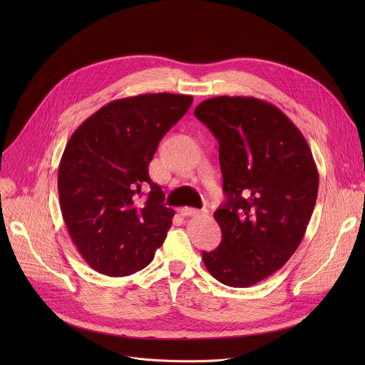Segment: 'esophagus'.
Wrapping results in <instances>:
<instances>
[{
	"label": "esophagus",
	"mask_w": 365,
	"mask_h": 365,
	"mask_svg": "<svg viewBox=\"0 0 365 365\" xmlns=\"http://www.w3.org/2000/svg\"><path fill=\"white\" fill-rule=\"evenodd\" d=\"M180 215H187V217H197V215H202L203 211H199V210H193V207H182V210H179Z\"/></svg>",
	"instance_id": "obj_1"
}]
</instances>
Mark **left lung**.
<instances>
[{"label": "left lung", "mask_w": 365, "mask_h": 365, "mask_svg": "<svg viewBox=\"0 0 365 365\" xmlns=\"http://www.w3.org/2000/svg\"><path fill=\"white\" fill-rule=\"evenodd\" d=\"M220 143L227 202L214 212L222 240L203 264L230 287H250L282 269L302 242L319 175L299 128L273 103L215 96L195 108Z\"/></svg>", "instance_id": "8db88e82"}]
</instances>
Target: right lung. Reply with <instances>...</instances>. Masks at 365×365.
Masks as SVG:
<instances>
[{
	"mask_svg": "<svg viewBox=\"0 0 365 365\" xmlns=\"http://www.w3.org/2000/svg\"><path fill=\"white\" fill-rule=\"evenodd\" d=\"M193 98L143 93L111 101L86 118L62 154L58 190L63 221L91 269L111 277L133 274L154 257L175 211L148 176L163 135ZM152 190L139 200L140 187Z\"/></svg>",
	"mask_w": 365,
	"mask_h": 365,
	"instance_id": "obj_1",
	"label": "right lung"
}]
</instances>
